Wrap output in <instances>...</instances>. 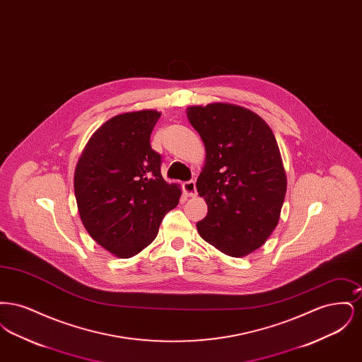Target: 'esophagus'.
Wrapping results in <instances>:
<instances>
[{"instance_id":"esophagus-1","label":"esophagus","mask_w":362,"mask_h":362,"mask_svg":"<svg viewBox=\"0 0 362 362\" xmlns=\"http://www.w3.org/2000/svg\"><path fill=\"white\" fill-rule=\"evenodd\" d=\"M183 191L186 192L187 197H197V186H195V182L194 180H189L183 183Z\"/></svg>"}]
</instances>
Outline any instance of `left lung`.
Here are the masks:
<instances>
[{
  "label": "left lung",
  "mask_w": 362,
  "mask_h": 362,
  "mask_svg": "<svg viewBox=\"0 0 362 362\" xmlns=\"http://www.w3.org/2000/svg\"><path fill=\"white\" fill-rule=\"evenodd\" d=\"M187 118L206 149L197 189L207 214L198 233L225 255L247 257L276 229L286 194L276 137L258 114L236 104L189 105Z\"/></svg>",
  "instance_id": "1"
}]
</instances>
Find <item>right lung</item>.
Instances as JSON below:
<instances>
[{
	"label": "right lung",
	"mask_w": 362,
	"mask_h": 362,
	"mask_svg": "<svg viewBox=\"0 0 362 362\" xmlns=\"http://www.w3.org/2000/svg\"><path fill=\"white\" fill-rule=\"evenodd\" d=\"M161 112L115 115L86 142L74 171L78 214L89 236L117 258H132L155 240L163 217L179 204L151 134Z\"/></svg>",
	"instance_id": "right-lung-1"
}]
</instances>
